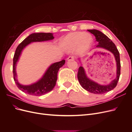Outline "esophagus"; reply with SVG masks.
I'll return each instance as SVG.
<instances>
[{"mask_svg":"<svg viewBox=\"0 0 132 132\" xmlns=\"http://www.w3.org/2000/svg\"><path fill=\"white\" fill-rule=\"evenodd\" d=\"M75 59V57L73 56H70L68 58H67L68 61H72V60H74Z\"/></svg>","mask_w":132,"mask_h":132,"instance_id":"34e87169","label":"esophagus"}]
</instances>
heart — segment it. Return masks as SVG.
<instances>
[{
  "instance_id": "1",
  "label": "heart",
  "mask_w": 132,
  "mask_h": 132,
  "mask_svg": "<svg viewBox=\"0 0 132 132\" xmlns=\"http://www.w3.org/2000/svg\"><path fill=\"white\" fill-rule=\"evenodd\" d=\"M93 42L94 39L91 34L83 32H74L64 37L61 41V45L67 51L76 48L78 52L84 53L90 48Z\"/></svg>"
}]
</instances>
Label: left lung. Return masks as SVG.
<instances>
[{
	"instance_id": "left-lung-1",
	"label": "left lung",
	"mask_w": 132,
	"mask_h": 132,
	"mask_svg": "<svg viewBox=\"0 0 132 132\" xmlns=\"http://www.w3.org/2000/svg\"><path fill=\"white\" fill-rule=\"evenodd\" d=\"M87 31L93 34L95 36L96 41L98 42L97 45H96V48L105 49L110 52L114 55L116 62L117 67L116 78L113 80L109 84L100 85L87 77L84 68L83 67L81 66L79 68L78 79L81 86L85 90L90 92V93L95 94H105L113 90L117 86L121 74V63L119 53L114 43L102 32L95 29L87 30ZM79 61H80V59Z\"/></svg>"
}]
</instances>
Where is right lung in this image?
Listing matches in <instances>:
<instances>
[{"mask_svg": "<svg viewBox=\"0 0 132 132\" xmlns=\"http://www.w3.org/2000/svg\"><path fill=\"white\" fill-rule=\"evenodd\" d=\"M53 34L52 33H34L26 37L16 49L13 58V71L14 79L18 88L22 92L34 96H41L47 94L53 90L57 80V74L60 68L65 64L64 59L62 61L52 64L48 68L42 77L37 81L31 85H24L20 84L17 79L16 64L20 59L23 50L32 42H43L54 39Z\"/></svg>", "mask_w": 132, "mask_h": 132, "instance_id": "add662e5", "label": "right lung"}]
</instances>
